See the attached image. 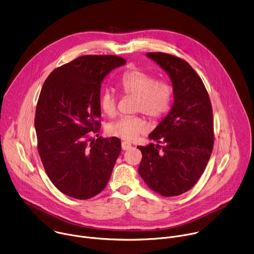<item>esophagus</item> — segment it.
I'll return each mask as SVG.
<instances>
[{
	"instance_id": "1",
	"label": "esophagus",
	"mask_w": 254,
	"mask_h": 254,
	"mask_svg": "<svg viewBox=\"0 0 254 254\" xmlns=\"http://www.w3.org/2000/svg\"><path fill=\"white\" fill-rule=\"evenodd\" d=\"M121 146H122V149H123V150H129L130 148H132L131 144L128 143V142H126V141H123L122 144H121Z\"/></svg>"
}]
</instances>
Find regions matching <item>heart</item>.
<instances>
[{
    "mask_svg": "<svg viewBox=\"0 0 254 254\" xmlns=\"http://www.w3.org/2000/svg\"><path fill=\"white\" fill-rule=\"evenodd\" d=\"M120 86L127 95L135 96L133 111L141 112L153 120L162 118L171 108L173 92L165 82H155L153 76L141 69L126 71L120 80ZM100 108L108 117L117 113V99L114 93L106 89L100 96ZM148 130L146 119L140 115L126 116L107 127L109 135L125 141H133Z\"/></svg>",
    "mask_w": 254,
    "mask_h": 254,
    "instance_id": "b5f03b06",
    "label": "heart"
}]
</instances>
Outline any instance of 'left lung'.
I'll list each match as a JSON object with an SVG mask.
<instances>
[{"label":"left lung","mask_w":254,"mask_h":254,"mask_svg":"<svg viewBox=\"0 0 254 254\" xmlns=\"http://www.w3.org/2000/svg\"><path fill=\"white\" fill-rule=\"evenodd\" d=\"M146 56L169 75L174 103L149 135L162 145L137 147L142 152L138 172L150 189L162 196H177L196 184L212 153L211 102L203 82L185 60L161 52Z\"/></svg>","instance_id":"left-lung-1"}]
</instances>
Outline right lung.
Listing matches in <instances>:
<instances>
[{"label": "right lung", "mask_w": 254, "mask_h": 254, "mask_svg": "<svg viewBox=\"0 0 254 254\" xmlns=\"http://www.w3.org/2000/svg\"><path fill=\"white\" fill-rule=\"evenodd\" d=\"M125 63L113 55L81 56L56 68L42 87L35 115L38 152L50 180L70 197L89 199L110 179L121 141L92 140L91 134L101 128V83Z\"/></svg>", "instance_id": "obj_1"}]
</instances>
